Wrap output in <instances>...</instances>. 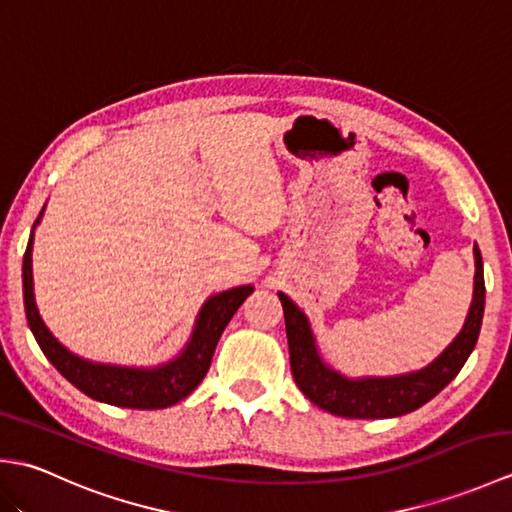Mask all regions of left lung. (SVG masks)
Listing matches in <instances>:
<instances>
[{
	"label": "left lung",
	"mask_w": 512,
	"mask_h": 512,
	"mask_svg": "<svg viewBox=\"0 0 512 512\" xmlns=\"http://www.w3.org/2000/svg\"><path fill=\"white\" fill-rule=\"evenodd\" d=\"M475 253V290L469 317L462 332L458 334L447 350L422 372L394 376V378H361L350 380L341 374L332 372L330 367L321 363L314 350V339L310 334V325L303 312L286 295H281L284 306L286 334L290 347V369L295 376L297 387L303 391L314 405L334 413L341 418H394L402 413L416 411L424 402L447 387L451 380L460 374L466 358L471 356L477 343L484 317V264L480 248Z\"/></svg>",
	"instance_id": "left-lung-1"
}]
</instances>
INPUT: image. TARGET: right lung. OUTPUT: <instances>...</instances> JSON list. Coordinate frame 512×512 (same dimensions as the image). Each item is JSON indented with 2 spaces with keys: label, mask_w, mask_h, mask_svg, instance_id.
Instances as JSON below:
<instances>
[{
  "label": "right lung",
  "mask_w": 512,
  "mask_h": 512,
  "mask_svg": "<svg viewBox=\"0 0 512 512\" xmlns=\"http://www.w3.org/2000/svg\"><path fill=\"white\" fill-rule=\"evenodd\" d=\"M43 213V211H41ZM39 222V217H37ZM35 222V224H37ZM32 235L28 239V248L24 253V308L26 319L32 334L46 354L48 361L59 369L63 378L81 389L85 396L94 400L107 402V405L127 407V409H165L176 405L182 398H187L191 391L202 383L213 361L215 345L228 321L233 319L237 308L253 292V286H239L233 290L220 292L204 303L200 312L198 325H195L191 341L176 361H171L156 369H129V367H112L96 365L83 358L70 354L65 347L54 339L46 325L39 319V312L32 297Z\"/></svg>",
  "instance_id": "obj_1"
}]
</instances>
